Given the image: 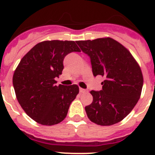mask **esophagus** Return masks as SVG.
Instances as JSON below:
<instances>
[{
    "mask_svg": "<svg viewBox=\"0 0 155 155\" xmlns=\"http://www.w3.org/2000/svg\"><path fill=\"white\" fill-rule=\"evenodd\" d=\"M80 92L81 93H84V92H85L86 91V90L85 89H84V88H81V87H80Z\"/></svg>",
    "mask_w": 155,
    "mask_h": 155,
    "instance_id": "34e87169",
    "label": "esophagus"
}]
</instances>
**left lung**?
Listing matches in <instances>:
<instances>
[{"label":"left lung","mask_w":155,"mask_h":155,"mask_svg":"<svg viewBox=\"0 0 155 155\" xmlns=\"http://www.w3.org/2000/svg\"><path fill=\"white\" fill-rule=\"evenodd\" d=\"M91 59L94 77H105L102 89L91 91V104L85 106L94 124L111 126L124 120L140 97L143 79L137 62L127 48L112 38L77 41Z\"/></svg>","instance_id":"obj_1"}]
</instances>
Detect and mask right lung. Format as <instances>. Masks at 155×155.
Here are the masks:
<instances>
[{"label":"right lung","mask_w":155,"mask_h":155,"mask_svg":"<svg viewBox=\"0 0 155 155\" xmlns=\"http://www.w3.org/2000/svg\"><path fill=\"white\" fill-rule=\"evenodd\" d=\"M81 52L74 41H43L22 57L13 75L16 98L27 115L38 124L52 126L65 119L79 92L77 84L56 85L64 59Z\"/></svg>","instance_id":"right-lung-1"}]
</instances>
